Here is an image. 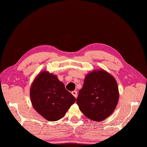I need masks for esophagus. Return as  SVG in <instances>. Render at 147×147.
<instances>
[{
    "label": "esophagus",
    "mask_w": 147,
    "mask_h": 147,
    "mask_svg": "<svg viewBox=\"0 0 147 147\" xmlns=\"http://www.w3.org/2000/svg\"><path fill=\"white\" fill-rule=\"evenodd\" d=\"M71 94H72L73 95V96L75 97V98H77V96H78V92H77V91H74L72 92H71Z\"/></svg>",
    "instance_id": "esophagus-1"
}]
</instances>
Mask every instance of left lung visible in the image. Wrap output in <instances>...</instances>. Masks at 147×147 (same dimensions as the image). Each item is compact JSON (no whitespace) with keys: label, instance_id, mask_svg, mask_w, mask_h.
I'll return each instance as SVG.
<instances>
[{"label":"left lung","instance_id":"8db88e82","mask_svg":"<svg viewBox=\"0 0 147 147\" xmlns=\"http://www.w3.org/2000/svg\"><path fill=\"white\" fill-rule=\"evenodd\" d=\"M119 99L115 78L104 69H98L86 74L76 103L86 117L100 122L112 114Z\"/></svg>","mask_w":147,"mask_h":147}]
</instances>
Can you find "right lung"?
Here are the masks:
<instances>
[{"label": "right lung", "mask_w": 147, "mask_h": 147, "mask_svg": "<svg viewBox=\"0 0 147 147\" xmlns=\"http://www.w3.org/2000/svg\"><path fill=\"white\" fill-rule=\"evenodd\" d=\"M30 96L35 110L50 122L63 118L76 101L57 76L47 71H42L36 76Z\"/></svg>", "instance_id": "right-lung-1"}]
</instances>
